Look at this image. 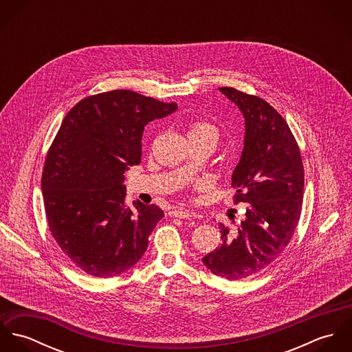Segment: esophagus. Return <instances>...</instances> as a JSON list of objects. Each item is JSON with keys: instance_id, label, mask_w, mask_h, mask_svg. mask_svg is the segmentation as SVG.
Segmentation results:
<instances>
[{"instance_id": "esophagus-1", "label": "esophagus", "mask_w": 352, "mask_h": 352, "mask_svg": "<svg viewBox=\"0 0 352 352\" xmlns=\"http://www.w3.org/2000/svg\"><path fill=\"white\" fill-rule=\"evenodd\" d=\"M169 214L176 218H191L192 217V211L188 208H176V210H172Z\"/></svg>"}]
</instances>
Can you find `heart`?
<instances>
[{
  "mask_svg": "<svg viewBox=\"0 0 352 352\" xmlns=\"http://www.w3.org/2000/svg\"><path fill=\"white\" fill-rule=\"evenodd\" d=\"M188 135H210L218 141L219 133L218 129L207 122H195L191 124Z\"/></svg>",
  "mask_w": 352,
  "mask_h": 352,
  "instance_id": "b5f03b06",
  "label": "heart"
}]
</instances>
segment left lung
Wrapping results in <instances>:
<instances>
[{
    "instance_id": "1",
    "label": "left lung",
    "mask_w": 352,
    "mask_h": 352,
    "mask_svg": "<svg viewBox=\"0 0 352 352\" xmlns=\"http://www.w3.org/2000/svg\"><path fill=\"white\" fill-rule=\"evenodd\" d=\"M245 122L244 149L232 175L236 203L245 204V218L236 232L221 223L222 243L201 261L229 280L267 268L290 243L301 215L303 165L286 120L267 101L225 87Z\"/></svg>"
}]
</instances>
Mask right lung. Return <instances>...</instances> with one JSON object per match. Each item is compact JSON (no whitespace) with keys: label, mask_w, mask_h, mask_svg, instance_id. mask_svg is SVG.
<instances>
[{"label":"right lung","mask_w":352,"mask_h":352,"mask_svg":"<svg viewBox=\"0 0 352 352\" xmlns=\"http://www.w3.org/2000/svg\"><path fill=\"white\" fill-rule=\"evenodd\" d=\"M177 109L133 91H111L77 102L47 153L42 191L51 234L84 272L112 278L148 250L164 211L124 206L123 173L142 157L145 126Z\"/></svg>","instance_id":"1"}]
</instances>
